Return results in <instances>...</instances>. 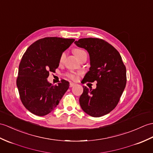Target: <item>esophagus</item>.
<instances>
[{
    "label": "esophagus",
    "instance_id": "34e87169",
    "mask_svg": "<svg viewBox=\"0 0 153 153\" xmlns=\"http://www.w3.org/2000/svg\"><path fill=\"white\" fill-rule=\"evenodd\" d=\"M74 85H76V83H72V82L70 83V87H74Z\"/></svg>",
    "mask_w": 153,
    "mask_h": 153
}]
</instances>
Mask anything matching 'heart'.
<instances>
[{
  "mask_svg": "<svg viewBox=\"0 0 153 153\" xmlns=\"http://www.w3.org/2000/svg\"><path fill=\"white\" fill-rule=\"evenodd\" d=\"M74 53L77 59H79L81 56H83L84 55H87L86 52H85L83 50H82V49H74ZM65 57H66V53L63 52L61 54V55H60V60H59L60 63H62L64 61V60H65ZM66 76L68 78H70V79H73V80H75V79H77V75L75 73H73V72L66 73Z\"/></svg>",
  "mask_w": 153,
  "mask_h": 153,
  "instance_id": "obj_1",
  "label": "heart"
}]
</instances>
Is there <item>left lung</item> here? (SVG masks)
Wrapping results in <instances>:
<instances>
[{
  "label": "left lung",
  "mask_w": 153,
  "mask_h": 153,
  "mask_svg": "<svg viewBox=\"0 0 153 153\" xmlns=\"http://www.w3.org/2000/svg\"><path fill=\"white\" fill-rule=\"evenodd\" d=\"M74 43L90 56L91 67L83 82L97 81V88L83 86L79 104L92 117L108 114L118 104L126 84V70L121 56L111 44L99 38H81Z\"/></svg>",
  "instance_id": "1"
}]
</instances>
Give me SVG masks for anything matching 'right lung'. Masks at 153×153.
<instances>
[{"instance_id":"right-lung-1","label":"right lung","mask_w":153,"mask_h":153,"mask_svg":"<svg viewBox=\"0 0 153 153\" xmlns=\"http://www.w3.org/2000/svg\"><path fill=\"white\" fill-rule=\"evenodd\" d=\"M74 39L47 37L28 48L19 66L17 87L23 105L38 116L51 112L69 88V82L61 80L57 85L48 82L49 72H55L60 55Z\"/></svg>"}]
</instances>
